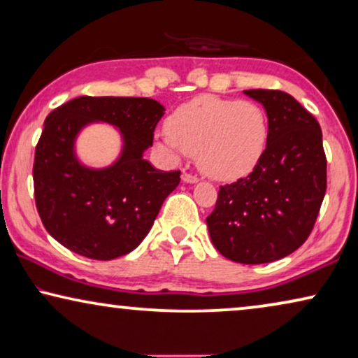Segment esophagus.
Here are the masks:
<instances>
[{"mask_svg":"<svg viewBox=\"0 0 358 358\" xmlns=\"http://www.w3.org/2000/svg\"><path fill=\"white\" fill-rule=\"evenodd\" d=\"M182 182H185V184H197L199 182V178H197V176L184 173L182 174Z\"/></svg>","mask_w":358,"mask_h":358,"instance_id":"1","label":"esophagus"}]
</instances>
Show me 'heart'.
Segmentation results:
<instances>
[{
  "mask_svg": "<svg viewBox=\"0 0 358 358\" xmlns=\"http://www.w3.org/2000/svg\"><path fill=\"white\" fill-rule=\"evenodd\" d=\"M268 140V120L256 102L200 96L168 117V130L156 145L169 158L195 153L199 168L215 179H238L261 161Z\"/></svg>",
  "mask_w": 358,
  "mask_h": 358,
  "instance_id": "obj_1",
  "label": "heart"
}]
</instances>
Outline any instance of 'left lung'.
I'll return each instance as SVG.
<instances>
[{
	"mask_svg": "<svg viewBox=\"0 0 358 358\" xmlns=\"http://www.w3.org/2000/svg\"><path fill=\"white\" fill-rule=\"evenodd\" d=\"M244 94L266 110L267 146L248 178L220 187L207 227L229 261L267 264L310 236L326 194V155L320 124L295 97L268 90Z\"/></svg>",
	"mask_w": 358,
	"mask_h": 358,
	"instance_id": "obj_1",
	"label": "left lung"
}]
</instances>
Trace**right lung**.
<instances>
[{"label":"right lung","instance_id":"add662e5","mask_svg":"<svg viewBox=\"0 0 358 358\" xmlns=\"http://www.w3.org/2000/svg\"><path fill=\"white\" fill-rule=\"evenodd\" d=\"M164 106L148 97L81 96L47 115L34 159L37 212L52 238L80 256L110 261L134 251L150 233L161 205L180 182L145 151ZM106 123L121 135V153L92 169L76 153L86 126Z\"/></svg>","mask_w":358,"mask_h":358}]
</instances>
